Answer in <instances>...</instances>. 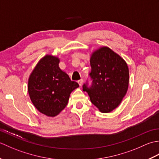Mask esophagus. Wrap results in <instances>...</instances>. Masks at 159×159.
I'll list each match as a JSON object with an SVG mask.
<instances>
[{"label":"esophagus","instance_id":"1","mask_svg":"<svg viewBox=\"0 0 159 159\" xmlns=\"http://www.w3.org/2000/svg\"><path fill=\"white\" fill-rule=\"evenodd\" d=\"M83 80L82 79H80L79 80H78V83H79V85L80 86H81L83 85Z\"/></svg>","mask_w":159,"mask_h":159}]
</instances>
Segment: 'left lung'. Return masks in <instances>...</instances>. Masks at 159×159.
Returning <instances> with one entry per match:
<instances>
[{
  "instance_id": "obj_1",
  "label": "left lung",
  "mask_w": 159,
  "mask_h": 159,
  "mask_svg": "<svg viewBox=\"0 0 159 159\" xmlns=\"http://www.w3.org/2000/svg\"><path fill=\"white\" fill-rule=\"evenodd\" d=\"M92 71L83 90L89 94L91 102L100 112L109 113L120 105L127 92L129 71L126 61L109 47L94 51L90 59Z\"/></svg>"
}]
</instances>
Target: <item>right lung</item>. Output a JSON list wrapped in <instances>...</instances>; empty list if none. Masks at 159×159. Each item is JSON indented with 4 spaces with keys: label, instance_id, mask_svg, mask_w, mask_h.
I'll return each mask as SVG.
<instances>
[{
    "label": "right lung",
    "instance_id": "right-lung-1",
    "mask_svg": "<svg viewBox=\"0 0 159 159\" xmlns=\"http://www.w3.org/2000/svg\"><path fill=\"white\" fill-rule=\"evenodd\" d=\"M58 57H43L29 76L28 92L33 105L40 113L55 117L66 107L71 92L79 85L60 69Z\"/></svg>",
    "mask_w": 159,
    "mask_h": 159
}]
</instances>
